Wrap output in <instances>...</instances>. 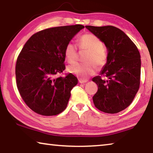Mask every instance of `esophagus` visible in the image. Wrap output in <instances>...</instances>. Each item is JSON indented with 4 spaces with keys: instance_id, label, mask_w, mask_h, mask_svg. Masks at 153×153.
Wrapping results in <instances>:
<instances>
[{
    "instance_id": "34e87169",
    "label": "esophagus",
    "mask_w": 153,
    "mask_h": 153,
    "mask_svg": "<svg viewBox=\"0 0 153 153\" xmlns=\"http://www.w3.org/2000/svg\"><path fill=\"white\" fill-rule=\"evenodd\" d=\"M78 80H79V82L80 83V84H83V83H86L88 82L87 79H81V78H79Z\"/></svg>"
}]
</instances>
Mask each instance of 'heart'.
Here are the masks:
<instances>
[{
  "mask_svg": "<svg viewBox=\"0 0 153 153\" xmlns=\"http://www.w3.org/2000/svg\"><path fill=\"white\" fill-rule=\"evenodd\" d=\"M79 48L81 51L88 52L84 57L86 63L72 65L68 67L67 70L81 79H86L95 73L96 65L99 68L105 65L107 61V55L103 49L101 41L91 33H86L79 38ZM64 54L68 63H75L78 56L76 45L69 42L65 48Z\"/></svg>",
  "mask_w": 153,
  "mask_h": 153,
  "instance_id": "b5f03b06",
  "label": "heart"
}]
</instances>
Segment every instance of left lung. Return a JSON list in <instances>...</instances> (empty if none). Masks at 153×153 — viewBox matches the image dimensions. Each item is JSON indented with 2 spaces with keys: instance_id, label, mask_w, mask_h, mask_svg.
<instances>
[{
  "instance_id": "obj_1",
  "label": "left lung",
  "mask_w": 153,
  "mask_h": 153,
  "mask_svg": "<svg viewBox=\"0 0 153 153\" xmlns=\"http://www.w3.org/2000/svg\"><path fill=\"white\" fill-rule=\"evenodd\" d=\"M86 27L105 44L107 61L100 76L92 81L98 91L92 97L96 108L107 113H117L132 102L140 84V55L123 31L107 26Z\"/></svg>"
}]
</instances>
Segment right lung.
<instances>
[{"label": "right lung", "instance_id": "right-lung-1", "mask_svg": "<svg viewBox=\"0 0 153 153\" xmlns=\"http://www.w3.org/2000/svg\"><path fill=\"white\" fill-rule=\"evenodd\" d=\"M82 25L51 27L33 34L17 56V89L25 104L44 116L65 109L77 78L71 73L56 77L65 69L64 51Z\"/></svg>", "mask_w": 153, "mask_h": 153}]
</instances>
